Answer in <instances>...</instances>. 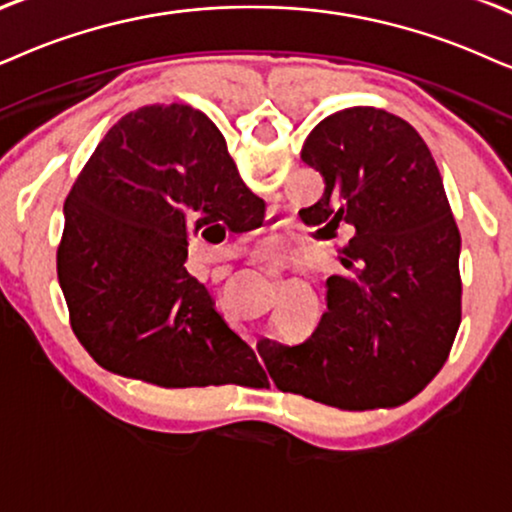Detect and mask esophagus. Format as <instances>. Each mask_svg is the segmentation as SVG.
I'll use <instances>...</instances> for the list:
<instances>
[{"label":"esophagus","instance_id":"34e87169","mask_svg":"<svg viewBox=\"0 0 512 512\" xmlns=\"http://www.w3.org/2000/svg\"><path fill=\"white\" fill-rule=\"evenodd\" d=\"M267 219H269V222L271 224H274V226H278V224H281V222H278V217L274 215V212H269V215H267ZM269 248H260V250H257L255 252V255H252V257H255V260H252V262H264V260H267V257H269Z\"/></svg>","mask_w":512,"mask_h":512}]
</instances>
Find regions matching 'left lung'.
Listing matches in <instances>:
<instances>
[{
	"instance_id": "8db88e82",
	"label": "left lung",
	"mask_w": 512,
	"mask_h": 512,
	"mask_svg": "<svg viewBox=\"0 0 512 512\" xmlns=\"http://www.w3.org/2000/svg\"><path fill=\"white\" fill-rule=\"evenodd\" d=\"M302 160L326 181L304 224L354 236L316 331L300 345L257 342L262 385L345 411L404 404L439 373L461 326V234L442 174L409 122L373 106L323 118Z\"/></svg>"
}]
</instances>
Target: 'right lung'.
I'll list each match as a JSON object with an SVG mask.
<instances>
[{
  "label": "right lung",
  "mask_w": 512,
  "mask_h": 512,
  "mask_svg": "<svg viewBox=\"0 0 512 512\" xmlns=\"http://www.w3.org/2000/svg\"><path fill=\"white\" fill-rule=\"evenodd\" d=\"M260 205L191 106H146L108 129L68 193L56 252L70 326L96 364L160 387L260 385L252 347L184 267L191 234Z\"/></svg>",
  "instance_id": "obj_1"
}]
</instances>
